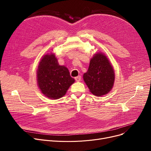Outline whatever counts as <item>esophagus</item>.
I'll use <instances>...</instances> for the list:
<instances>
[{"label":"esophagus","instance_id":"34e87169","mask_svg":"<svg viewBox=\"0 0 151 151\" xmlns=\"http://www.w3.org/2000/svg\"><path fill=\"white\" fill-rule=\"evenodd\" d=\"M75 80L76 81H80L81 80V76H78L75 77Z\"/></svg>","mask_w":151,"mask_h":151}]
</instances>
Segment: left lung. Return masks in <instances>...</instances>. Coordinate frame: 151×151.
Here are the masks:
<instances>
[{
    "mask_svg": "<svg viewBox=\"0 0 151 151\" xmlns=\"http://www.w3.org/2000/svg\"><path fill=\"white\" fill-rule=\"evenodd\" d=\"M84 81L90 91L96 96H101L112 89L114 81L113 67L104 54L97 53L90 61Z\"/></svg>",
    "mask_w": 151,
    "mask_h": 151,
    "instance_id": "left-lung-1",
    "label": "left lung"
}]
</instances>
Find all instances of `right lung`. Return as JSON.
Returning <instances> with one entry per match:
<instances>
[{"label": "right lung", "instance_id": "1", "mask_svg": "<svg viewBox=\"0 0 151 151\" xmlns=\"http://www.w3.org/2000/svg\"><path fill=\"white\" fill-rule=\"evenodd\" d=\"M37 82L40 89L51 99H58L66 93L75 82L67 68L59 65L54 54H46L39 63Z\"/></svg>", "mask_w": 151, "mask_h": 151}]
</instances>
